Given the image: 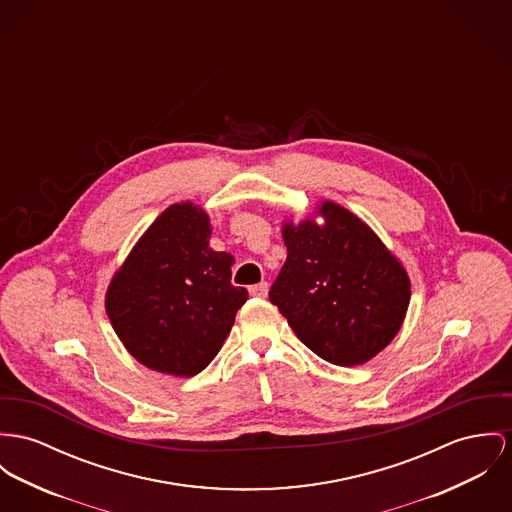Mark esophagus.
<instances>
[{
	"instance_id": "1",
	"label": "esophagus",
	"mask_w": 512,
	"mask_h": 512,
	"mask_svg": "<svg viewBox=\"0 0 512 512\" xmlns=\"http://www.w3.org/2000/svg\"><path fill=\"white\" fill-rule=\"evenodd\" d=\"M267 292H269V284H267V282H259V284H253V286L249 288V294H251V296H257V298H265Z\"/></svg>"
}]
</instances>
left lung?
Listing matches in <instances>:
<instances>
[{
	"label": "left lung",
	"mask_w": 512,
	"mask_h": 512,
	"mask_svg": "<svg viewBox=\"0 0 512 512\" xmlns=\"http://www.w3.org/2000/svg\"><path fill=\"white\" fill-rule=\"evenodd\" d=\"M282 239L286 261L269 298L296 337L337 366L384 351L403 325L411 280L374 230L345 206L321 200L300 224L286 218Z\"/></svg>",
	"instance_id": "1"
}]
</instances>
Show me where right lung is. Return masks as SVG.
<instances>
[{"mask_svg":"<svg viewBox=\"0 0 512 512\" xmlns=\"http://www.w3.org/2000/svg\"><path fill=\"white\" fill-rule=\"evenodd\" d=\"M210 218L193 202L165 208L111 278L105 310L140 364L169 376L202 372L232 331L247 290L234 257L214 251Z\"/></svg>","mask_w":512,"mask_h":512,"instance_id":"1","label":"right lung"}]
</instances>
